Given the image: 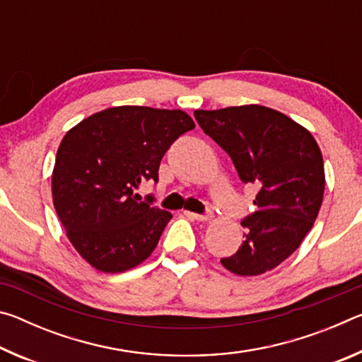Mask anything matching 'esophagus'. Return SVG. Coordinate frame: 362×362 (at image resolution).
I'll use <instances>...</instances> for the list:
<instances>
[{
    "instance_id": "esophagus-1",
    "label": "esophagus",
    "mask_w": 362,
    "mask_h": 362,
    "mask_svg": "<svg viewBox=\"0 0 362 362\" xmlns=\"http://www.w3.org/2000/svg\"><path fill=\"white\" fill-rule=\"evenodd\" d=\"M183 214H185L187 217L193 218V220H199V222H207V220L212 218V211H207L206 214H196V212H188V211H185Z\"/></svg>"
}]
</instances>
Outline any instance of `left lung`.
<instances>
[{"mask_svg":"<svg viewBox=\"0 0 362 362\" xmlns=\"http://www.w3.org/2000/svg\"><path fill=\"white\" fill-rule=\"evenodd\" d=\"M194 118L228 153L240 179L259 187L257 211L241 222L243 244L220 262L240 276L276 268L298 249L322 204L320 146L303 126L262 105L196 110Z\"/></svg>","mask_w":362,"mask_h":362,"instance_id":"8db88e82","label":"left lung"}]
</instances>
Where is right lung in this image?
<instances>
[{
    "label": "right lung",
    "mask_w": 362,
    "mask_h": 362,
    "mask_svg": "<svg viewBox=\"0 0 362 362\" xmlns=\"http://www.w3.org/2000/svg\"><path fill=\"white\" fill-rule=\"evenodd\" d=\"M194 122L182 110L113 107L65 134L52 173L54 207L73 247L90 267L121 273L155 250L173 214L140 201L158 182L164 153Z\"/></svg>",
    "instance_id": "right-lung-1"
}]
</instances>
